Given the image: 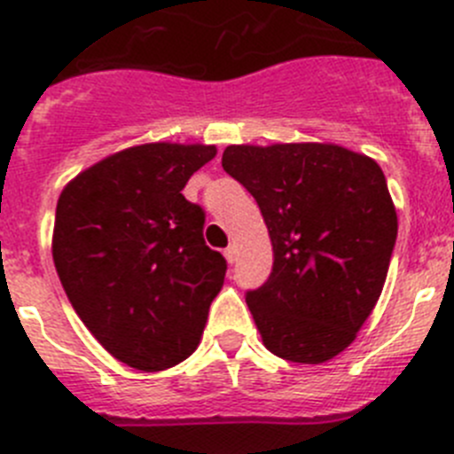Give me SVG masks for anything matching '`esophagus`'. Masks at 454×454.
Segmentation results:
<instances>
[{
  "label": "esophagus",
  "mask_w": 454,
  "mask_h": 454,
  "mask_svg": "<svg viewBox=\"0 0 454 454\" xmlns=\"http://www.w3.org/2000/svg\"><path fill=\"white\" fill-rule=\"evenodd\" d=\"M223 257H226L228 264H235V260H237V248H235V247H228L226 251H223Z\"/></svg>",
  "instance_id": "esophagus-1"
}]
</instances>
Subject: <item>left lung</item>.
Returning <instances> with one entry per match:
<instances>
[{"label":"left lung","mask_w":454,"mask_h":454,"mask_svg":"<svg viewBox=\"0 0 454 454\" xmlns=\"http://www.w3.org/2000/svg\"><path fill=\"white\" fill-rule=\"evenodd\" d=\"M222 165L255 197L273 270L247 294L262 340L317 365L354 342L387 278L396 210L374 159L332 143L228 145Z\"/></svg>","instance_id":"left-lung-1"}]
</instances>
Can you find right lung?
Returning <instances> with one entry per match:
<instances>
[{
    "instance_id": "right-lung-1",
    "label": "right lung",
    "mask_w": 454,
    "mask_h": 454,
    "mask_svg": "<svg viewBox=\"0 0 454 454\" xmlns=\"http://www.w3.org/2000/svg\"><path fill=\"white\" fill-rule=\"evenodd\" d=\"M215 145L147 143L80 172L58 199L53 262L93 338L125 365L160 372L201 340L226 260L206 213L181 194Z\"/></svg>"
}]
</instances>
